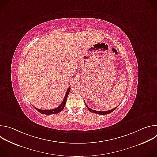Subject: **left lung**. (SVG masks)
<instances>
[{
	"instance_id": "8db88e82",
	"label": "left lung",
	"mask_w": 157,
	"mask_h": 157,
	"mask_svg": "<svg viewBox=\"0 0 157 157\" xmlns=\"http://www.w3.org/2000/svg\"><path fill=\"white\" fill-rule=\"evenodd\" d=\"M85 104H86V107L88 109V110H89V111H90V112H91V113H95V114H101V115L109 114L111 113L112 112H113L114 110H115L116 109V108L117 107H115V108H114V109H113L107 110V111H98V110H93L92 109H90V108H89V107L86 105V103H85Z\"/></svg>"
}]
</instances>
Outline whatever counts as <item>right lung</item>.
<instances>
[{
	"label": "right lung",
	"instance_id": "add662e5",
	"mask_svg": "<svg viewBox=\"0 0 157 157\" xmlns=\"http://www.w3.org/2000/svg\"><path fill=\"white\" fill-rule=\"evenodd\" d=\"M70 89H71V87H70L68 88V90H67V91L66 93V94L64 96V99H63V102H61V104L58 107H56L55 109H47V110L39 109H37L36 107L33 106L34 108L36 110H38L39 113H40L41 114H55L59 113L60 112H61L63 110V109H64V107L65 106L66 100H67V98H68V96L69 93L70 91Z\"/></svg>",
	"mask_w": 157,
	"mask_h": 157
}]
</instances>
